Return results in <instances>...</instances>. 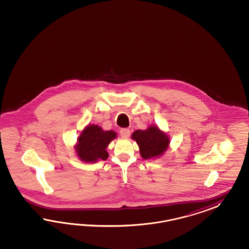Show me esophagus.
I'll list each match as a JSON object with an SVG mask.
<instances>
[{
    "label": "esophagus",
    "mask_w": 249,
    "mask_h": 249,
    "mask_svg": "<svg viewBox=\"0 0 249 249\" xmlns=\"http://www.w3.org/2000/svg\"><path fill=\"white\" fill-rule=\"evenodd\" d=\"M120 134L122 138H128L130 135V131L128 128H121L120 130Z\"/></svg>",
    "instance_id": "esophagus-1"
}]
</instances>
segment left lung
<instances>
[{"instance_id": "1", "label": "left lung", "mask_w": 249, "mask_h": 249, "mask_svg": "<svg viewBox=\"0 0 249 249\" xmlns=\"http://www.w3.org/2000/svg\"><path fill=\"white\" fill-rule=\"evenodd\" d=\"M131 137L139 145L141 155L145 160L161 155L167 150L170 142L165 133L155 126H151L145 130L138 129Z\"/></svg>"}]
</instances>
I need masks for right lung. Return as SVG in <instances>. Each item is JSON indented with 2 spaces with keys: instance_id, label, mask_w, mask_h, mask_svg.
<instances>
[{
  "instance_id": "1",
  "label": "right lung",
  "mask_w": 249,
  "mask_h": 249,
  "mask_svg": "<svg viewBox=\"0 0 249 249\" xmlns=\"http://www.w3.org/2000/svg\"><path fill=\"white\" fill-rule=\"evenodd\" d=\"M112 130L104 131L98 125H90L84 129L78 137L75 151L81 160L86 162H96L98 160H105L108 153L106 148L116 138Z\"/></svg>"
}]
</instances>
